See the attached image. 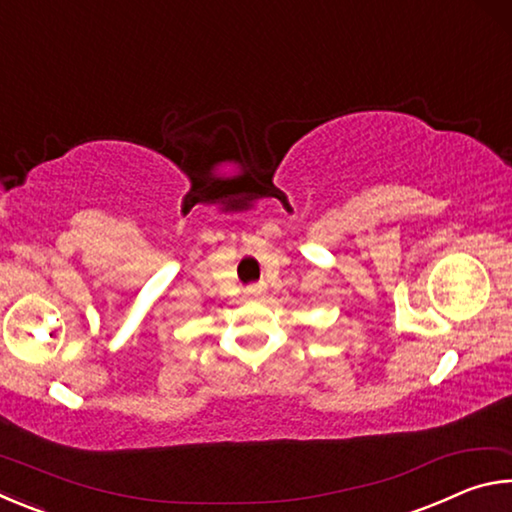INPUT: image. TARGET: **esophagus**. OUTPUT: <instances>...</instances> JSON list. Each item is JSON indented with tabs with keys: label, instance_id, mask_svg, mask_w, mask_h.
<instances>
[{
	"label": "esophagus",
	"instance_id": "1",
	"mask_svg": "<svg viewBox=\"0 0 512 512\" xmlns=\"http://www.w3.org/2000/svg\"><path fill=\"white\" fill-rule=\"evenodd\" d=\"M264 291H266V284L264 282H255V284H248L244 293H246L248 298H259Z\"/></svg>",
	"mask_w": 512,
	"mask_h": 512
}]
</instances>
